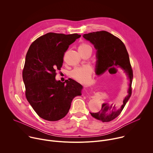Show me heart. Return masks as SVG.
I'll list each match as a JSON object with an SVG mask.
<instances>
[{"instance_id":"obj_1","label":"heart","mask_w":153,"mask_h":153,"mask_svg":"<svg viewBox=\"0 0 153 153\" xmlns=\"http://www.w3.org/2000/svg\"><path fill=\"white\" fill-rule=\"evenodd\" d=\"M91 49V47L86 42H82L79 46V51H84L86 49ZM93 68L90 65H84L82 67H76L71 72V76L76 81L82 83H88L93 74Z\"/></svg>"}]
</instances>
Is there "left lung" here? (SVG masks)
Masks as SVG:
<instances>
[{
  "mask_svg": "<svg viewBox=\"0 0 153 153\" xmlns=\"http://www.w3.org/2000/svg\"><path fill=\"white\" fill-rule=\"evenodd\" d=\"M83 37L91 42L97 50V60L96 68L97 74H101L107 70L109 71L111 69L120 67L125 70L130 80L128 94L123 99L122 104L117 102L103 103L99 113H90L96 119L103 122H110L120 114L132 93L133 74L129 55L123 42L117 37L106 31L85 34Z\"/></svg>",
  "mask_w": 153,
  "mask_h": 153,
  "instance_id": "1",
  "label": "left lung"
}]
</instances>
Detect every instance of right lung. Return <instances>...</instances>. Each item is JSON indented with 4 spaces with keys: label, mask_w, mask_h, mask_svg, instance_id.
Segmentation results:
<instances>
[{
    "label": "right lung",
    "mask_w": 153,
    "mask_h": 153,
    "mask_svg": "<svg viewBox=\"0 0 153 153\" xmlns=\"http://www.w3.org/2000/svg\"><path fill=\"white\" fill-rule=\"evenodd\" d=\"M80 36L48 33L36 39L28 50L22 72L25 96L37 115L46 120L63 118L73 99L81 95L82 86L76 81L55 79L65 53Z\"/></svg>",
    "instance_id": "right-lung-1"
}]
</instances>
